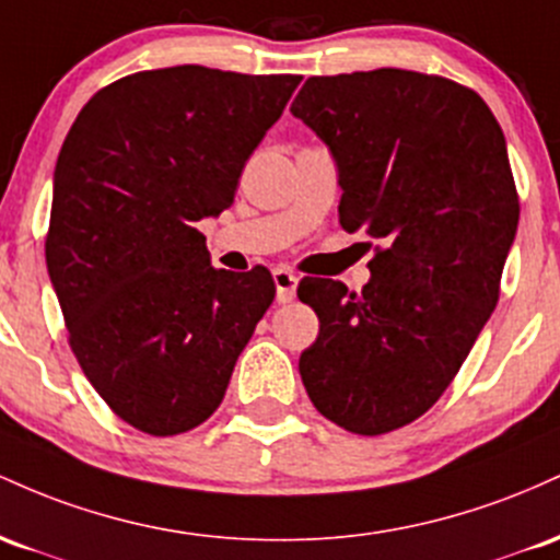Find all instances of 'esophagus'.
<instances>
[{
	"label": "esophagus",
	"instance_id": "34e87169",
	"mask_svg": "<svg viewBox=\"0 0 560 560\" xmlns=\"http://www.w3.org/2000/svg\"><path fill=\"white\" fill-rule=\"evenodd\" d=\"M275 288H278V301L280 304H288V301L296 299V285H299V275L291 272L288 267H278L272 272Z\"/></svg>",
	"mask_w": 560,
	"mask_h": 560
}]
</instances>
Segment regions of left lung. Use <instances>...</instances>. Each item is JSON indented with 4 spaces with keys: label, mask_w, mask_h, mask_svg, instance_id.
<instances>
[{
    "label": "left lung",
    "mask_w": 560,
    "mask_h": 560,
    "mask_svg": "<svg viewBox=\"0 0 560 560\" xmlns=\"http://www.w3.org/2000/svg\"><path fill=\"white\" fill-rule=\"evenodd\" d=\"M291 113L336 161L341 228L383 241L362 293L301 280L319 336L299 373L325 418L378 436L442 397L498 304L518 228L505 137L474 90L401 68L306 79Z\"/></svg>",
    "instance_id": "8db88e82"
}]
</instances>
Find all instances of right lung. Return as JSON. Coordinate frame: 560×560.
Instances as JSON below:
<instances>
[{
  "instance_id": "obj_1",
  "label": "right lung",
  "mask_w": 560,
  "mask_h": 560,
  "mask_svg": "<svg viewBox=\"0 0 560 560\" xmlns=\"http://www.w3.org/2000/svg\"><path fill=\"white\" fill-rule=\"evenodd\" d=\"M299 81L203 66L131 73L94 94L62 142L47 272L81 370L135 429L203 423L272 304V275L211 267L196 224L230 209Z\"/></svg>"
}]
</instances>
